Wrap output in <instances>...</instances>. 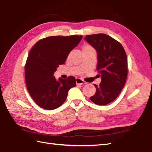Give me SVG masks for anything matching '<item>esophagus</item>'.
<instances>
[{
  "mask_svg": "<svg viewBox=\"0 0 152 152\" xmlns=\"http://www.w3.org/2000/svg\"><path fill=\"white\" fill-rule=\"evenodd\" d=\"M76 82L77 85L81 86V85H82V84L84 83V81L81 78H79V77H77V78H76Z\"/></svg>",
  "mask_w": 152,
  "mask_h": 152,
  "instance_id": "obj_1",
  "label": "esophagus"
}]
</instances>
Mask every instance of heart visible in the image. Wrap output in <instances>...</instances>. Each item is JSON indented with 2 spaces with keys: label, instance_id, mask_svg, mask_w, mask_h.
I'll list each match as a JSON object with an SVG mask.
<instances>
[{
  "label": "heart",
  "instance_id": "1",
  "mask_svg": "<svg viewBox=\"0 0 152 152\" xmlns=\"http://www.w3.org/2000/svg\"><path fill=\"white\" fill-rule=\"evenodd\" d=\"M92 48V47H89V46H86V47L83 48V49H88V48Z\"/></svg>",
  "mask_w": 152,
  "mask_h": 152
}]
</instances>
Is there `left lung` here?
<instances>
[{
    "mask_svg": "<svg viewBox=\"0 0 152 152\" xmlns=\"http://www.w3.org/2000/svg\"><path fill=\"white\" fill-rule=\"evenodd\" d=\"M97 52V67L101 82L96 87V93L90 97L97 105L111 103L118 97L124 87L127 75V56L122 45L104 34L87 35L84 38Z\"/></svg>",
    "mask_w": 152,
    "mask_h": 152,
    "instance_id": "1",
    "label": "left lung"
}]
</instances>
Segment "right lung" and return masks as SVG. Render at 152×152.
<instances>
[{
    "label": "right lung",
    "mask_w": 152,
    "mask_h": 152,
    "mask_svg": "<svg viewBox=\"0 0 152 152\" xmlns=\"http://www.w3.org/2000/svg\"><path fill=\"white\" fill-rule=\"evenodd\" d=\"M82 37H48L31 49L25 65V80L28 93L39 106L47 110L57 109L66 100L70 88L76 86L75 77L56 80L54 74Z\"/></svg>",
    "instance_id": "1"
}]
</instances>
